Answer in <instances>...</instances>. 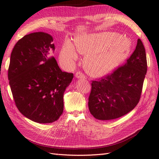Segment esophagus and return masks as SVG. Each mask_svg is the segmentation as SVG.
Wrapping results in <instances>:
<instances>
[{
    "mask_svg": "<svg viewBox=\"0 0 159 159\" xmlns=\"http://www.w3.org/2000/svg\"><path fill=\"white\" fill-rule=\"evenodd\" d=\"M75 77H77V78H84L85 75H84L81 71H77L75 73Z\"/></svg>",
    "mask_w": 159,
    "mask_h": 159,
    "instance_id": "obj_1",
    "label": "esophagus"
}]
</instances>
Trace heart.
Segmentation results:
<instances>
[{
    "label": "heart",
    "instance_id": "obj_1",
    "mask_svg": "<svg viewBox=\"0 0 159 159\" xmlns=\"http://www.w3.org/2000/svg\"><path fill=\"white\" fill-rule=\"evenodd\" d=\"M75 47L80 53L86 54L84 64L90 75H104L124 60L131 44L127 38L114 32L80 35L75 38ZM60 60L66 66H70L77 58L75 47L66 40L61 48Z\"/></svg>",
    "mask_w": 159,
    "mask_h": 159
}]
</instances>
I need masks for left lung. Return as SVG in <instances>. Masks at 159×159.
I'll use <instances>...</instances> for the list:
<instances>
[{"instance_id":"1","label":"left lung","mask_w":159,"mask_h":159,"mask_svg":"<svg viewBox=\"0 0 159 159\" xmlns=\"http://www.w3.org/2000/svg\"><path fill=\"white\" fill-rule=\"evenodd\" d=\"M146 73L145 49L138 39L135 50L124 64L92 81L89 98L90 113L99 120H111L130 112L140 100Z\"/></svg>"}]
</instances>
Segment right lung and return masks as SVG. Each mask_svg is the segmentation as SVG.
Masks as SVG:
<instances>
[{"mask_svg":"<svg viewBox=\"0 0 159 159\" xmlns=\"http://www.w3.org/2000/svg\"><path fill=\"white\" fill-rule=\"evenodd\" d=\"M53 38L35 32L20 39L13 48L8 79L16 106L31 121L48 124L59 119L63 96L73 74L63 72L52 51Z\"/></svg>","mask_w":159,"mask_h":159,"instance_id":"add662e5","label":"right lung"}]
</instances>
